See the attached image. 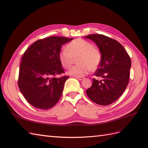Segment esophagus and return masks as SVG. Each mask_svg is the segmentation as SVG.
Listing matches in <instances>:
<instances>
[{
  "mask_svg": "<svg viewBox=\"0 0 148 148\" xmlns=\"http://www.w3.org/2000/svg\"><path fill=\"white\" fill-rule=\"evenodd\" d=\"M77 78L79 80H82L83 79H84V77H77Z\"/></svg>",
  "mask_w": 148,
  "mask_h": 148,
  "instance_id": "1",
  "label": "esophagus"
}]
</instances>
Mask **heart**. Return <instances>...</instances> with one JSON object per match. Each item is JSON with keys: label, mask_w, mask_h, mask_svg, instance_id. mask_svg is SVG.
Wrapping results in <instances>:
<instances>
[{"label": "heart", "mask_w": 148, "mask_h": 148, "mask_svg": "<svg viewBox=\"0 0 148 148\" xmlns=\"http://www.w3.org/2000/svg\"><path fill=\"white\" fill-rule=\"evenodd\" d=\"M77 59V65L68 71V74L75 77H84L91 69L95 70L102 60V55L92 43L82 39H76L66 46L59 53V61L65 69H70Z\"/></svg>", "instance_id": "obj_1"}]
</instances>
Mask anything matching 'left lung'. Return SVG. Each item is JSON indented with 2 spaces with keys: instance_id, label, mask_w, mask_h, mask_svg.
<instances>
[{
  "instance_id": "8db88e82",
  "label": "left lung",
  "mask_w": 148,
  "mask_h": 148,
  "mask_svg": "<svg viewBox=\"0 0 148 148\" xmlns=\"http://www.w3.org/2000/svg\"><path fill=\"white\" fill-rule=\"evenodd\" d=\"M99 47L102 60L94 75L101 81L93 78L86 93L92 101L100 106L116 102L125 91L129 81L131 60L121 43L103 34H92L85 37Z\"/></svg>"
}]
</instances>
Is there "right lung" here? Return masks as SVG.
Masks as SVG:
<instances>
[{
	"instance_id": "right-lung-1",
	"label": "right lung",
	"mask_w": 148,
	"mask_h": 148,
	"mask_svg": "<svg viewBox=\"0 0 148 148\" xmlns=\"http://www.w3.org/2000/svg\"><path fill=\"white\" fill-rule=\"evenodd\" d=\"M73 38L49 36L35 41L22 56L18 86L28 103L47 110L55 106L62 95L69 76L64 73L58 55L63 45Z\"/></svg>"
}]
</instances>
